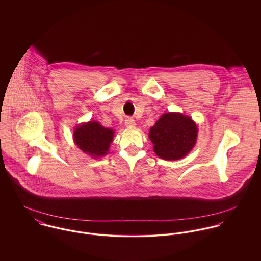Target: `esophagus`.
Wrapping results in <instances>:
<instances>
[{"label": "esophagus", "instance_id": "obj_1", "mask_svg": "<svg viewBox=\"0 0 261 261\" xmlns=\"http://www.w3.org/2000/svg\"><path fill=\"white\" fill-rule=\"evenodd\" d=\"M124 124L127 127H135L136 126V121L133 117H126L124 120Z\"/></svg>", "mask_w": 261, "mask_h": 261}]
</instances>
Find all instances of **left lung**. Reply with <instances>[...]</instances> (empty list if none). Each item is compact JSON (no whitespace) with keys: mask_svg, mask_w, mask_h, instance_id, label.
Returning <instances> with one entry per match:
<instances>
[{"mask_svg":"<svg viewBox=\"0 0 261 261\" xmlns=\"http://www.w3.org/2000/svg\"><path fill=\"white\" fill-rule=\"evenodd\" d=\"M196 123L187 115L177 112L163 114L149 128L153 150L164 160H180L193 149L197 139Z\"/></svg>","mask_w":261,"mask_h":261,"instance_id":"obj_1","label":"left lung"}]
</instances>
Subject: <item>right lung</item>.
I'll use <instances>...</instances> for the list:
<instances>
[{"mask_svg":"<svg viewBox=\"0 0 261 261\" xmlns=\"http://www.w3.org/2000/svg\"><path fill=\"white\" fill-rule=\"evenodd\" d=\"M75 144L84 152L95 158L108 153L113 138V130L96 121L79 125L73 134Z\"/></svg>","mask_w":261,"mask_h":261,"instance_id":"right-lung-1","label":"right lung"}]
</instances>
